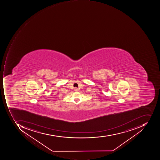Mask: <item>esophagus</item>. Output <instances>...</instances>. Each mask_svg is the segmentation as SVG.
Instances as JSON below:
<instances>
[{"label": "esophagus", "instance_id": "1", "mask_svg": "<svg viewBox=\"0 0 160 160\" xmlns=\"http://www.w3.org/2000/svg\"><path fill=\"white\" fill-rule=\"evenodd\" d=\"M74 90H78V88H74Z\"/></svg>", "mask_w": 160, "mask_h": 160}]
</instances>
